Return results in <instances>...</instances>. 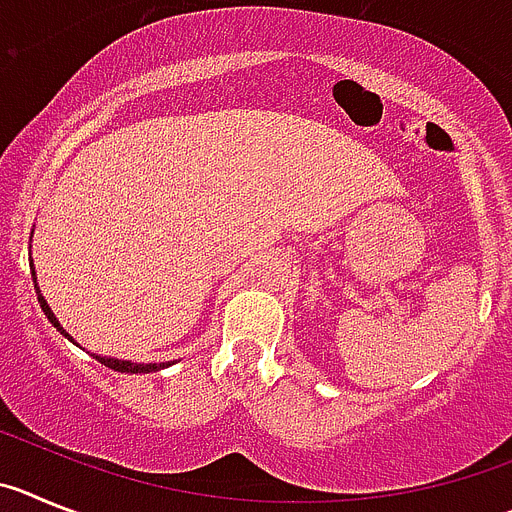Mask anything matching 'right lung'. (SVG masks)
Returning a JSON list of instances; mask_svg holds the SVG:
<instances>
[{"instance_id": "obj_1", "label": "right lung", "mask_w": 512, "mask_h": 512, "mask_svg": "<svg viewBox=\"0 0 512 512\" xmlns=\"http://www.w3.org/2000/svg\"><path fill=\"white\" fill-rule=\"evenodd\" d=\"M30 270H32V283H35V290H38V303H40V308H43V313L45 316H48V321L50 324L55 326V329L61 331L63 336H66V339H71V334H68L66 329H63L61 324H58V319H55V313L50 311V306H48V301H45L43 298V293H40V288H38V278H35V267L30 265ZM73 342V339H71ZM96 359H99L101 365L104 367H109V370H117V372H130V375H137V372H158V370H163L165 367V362L163 365H137V362H132V359H114V357H101V354H94Z\"/></svg>"}]
</instances>
